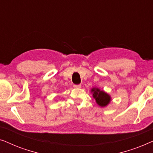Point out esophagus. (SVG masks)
<instances>
[{"label": "esophagus", "instance_id": "34e87169", "mask_svg": "<svg viewBox=\"0 0 153 153\" xmlns=\"http://www.w3.org/2000/svg\"><path fill=\"white\" fill-rule=\"evenodd\" d=\"M74 87L76 88H80L81 87V84H78V85L74 84Z\"/></svg>", "mask_w": 153, "mask_h": 153}]
</instances>
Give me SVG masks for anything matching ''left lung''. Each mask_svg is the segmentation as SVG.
<instances>
[{
	"mask_svg": "<svg viewBox=\"0 0 153 153\" xmlns=\"http://www.w3.org/2000/svg\"><path fill=\"white\" fill-rule=\"evenodd\" d=\"M93 97L95 99V101L98 105L104 107L110 103L111 98L110 95L103 91H100L97 88H93L91 89Z\"/></svg>",
	"mask_w": 153,
	"mask_h": 153,
	"instance_id": "8db88e82",
	"label": "left lung"
}]
</instances>
